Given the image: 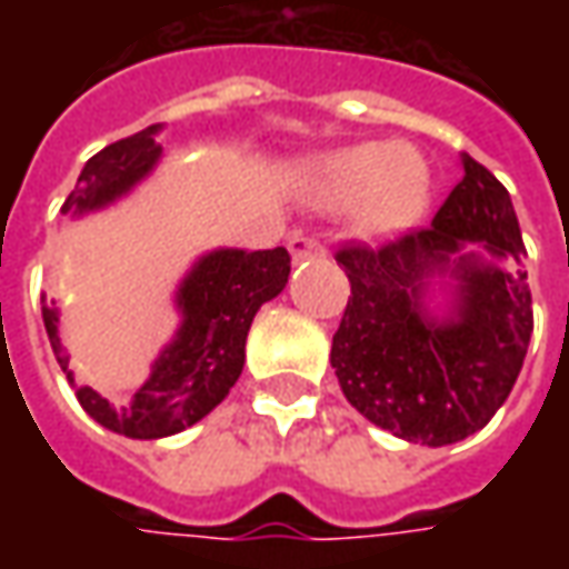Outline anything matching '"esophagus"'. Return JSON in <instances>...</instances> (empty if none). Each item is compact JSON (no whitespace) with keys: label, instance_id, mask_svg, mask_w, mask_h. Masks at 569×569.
Listing matches in <instances>:
<instances>
[{"label":"esophagus","instance_id":"1","mask_svg":"<svg viewBox=\"0 0 569 569\" xmlns=\"http://www.w3.org/2000/svg\"><path fill=\"white\" fill-rule=\"evenodd\" d=\"M288 247H291V256H295V262H307V259H322L326 256V247L313 240V237H291L288 240Z\"/></svg>","mask_w":569,"mask_h":569}]
</instances>
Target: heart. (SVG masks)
Listing matches in <instances>:
<instances>
[{"label":"heart","instance_id":"heart-1","mask_svg":"<svg viewBox=\"0 0 569 569\" xmlns=\"http://www.w3.org/2000/svg\"><path fill=\"white\" fill-rule=\"evenodd\" d=\"M300 192L319 211L358 206V233L386 243L421 224L433 196V170L415 144L361 142L310 161Z\"/></svg>","mask_w":569,"mask_h":569}]
</instances>
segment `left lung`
<instances>
[{"mask_svg":"<svg viewBox=\"0 0 569 569\" xmlns=\"http://www.w3.org/2000/svg\"><path fill=\"white\" fill-rule=\"evenodd\" d=\"M462 170L430 228L336 256L351 281L329 355L341 392L370 425L421 447L459 443L488 425L532 339L510 192L469 154ZM433 283L445 291L440 311L429 303Z\"/></svg>","mask_w":569,"mask_h":569,"instance_id":"1","label":"left lung"}]
</instances>
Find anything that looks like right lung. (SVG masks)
Returning a JSON list of instances; mask_svg holds the SVG:
<instances>
[{"instance_id":"add662e5","label":"right lung","mask_w":569,"mask_h":569,"mask_svg":"<svg viewBox=\"0 0 569 569\" xmlns=\"http://www.w3.org/2000/svg\"><path fill=\"white\" fill-rule=\"evenodd\" d=\"M158 126L107 144L78 173L62 214L81 218L88 211L113 206L129 196L158 167L164 148L158 144ZM291 274V256L274 250H211L180 281L173 303L180 310V329L151 363L148 380L122 402L103 399L91 386H76L69 355L59 341L56 300L43 297V326L62 373L76 386L81 408L100 427L132 437L161 440L202 421L214 405L224 402L247 361V332L266 300L284 291Z\"/></svg>"}]
</instances>
